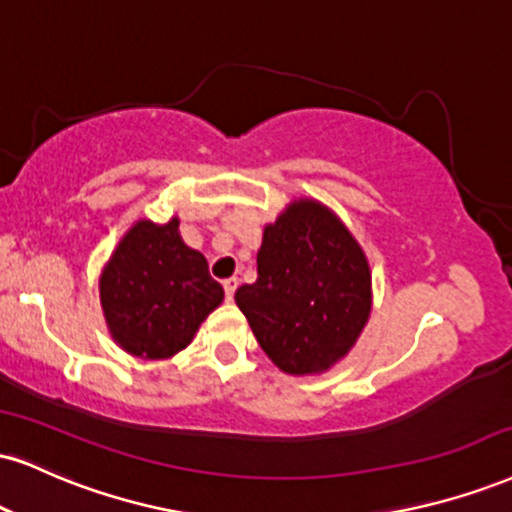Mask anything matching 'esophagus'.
<instances>
[{"label": "esophagus", "mask_w": 512, "mask_h": 512, "mask_svg": "<svg viewBox=\"0 0 512 512\" xmlns=\"http://www.w3.org/2000/svg\"><path fill=\"white\" fill-rule=\"evenodd\" d=\"M236 288H238V279H236V276H231V279H226V281H224L226 298L233 300V293H236Z\"/></svg>", "instance_id": "obj_1"}]
</instances>
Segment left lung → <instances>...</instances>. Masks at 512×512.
Here are the masks:
<instances>
[{
  "instance_id": "left-lung-1",
  "label": "left lung",
  "mask_w": 512,
  "mask_h": 512,
  "mask_svg": "<svg viewBox=\"0 0 512 512\" xmlns=\"http://www.w3.org/2000/svg\"><path fill=\"white\" fill-rule=\"evenodd\" d=\"M236 305L281 372L324 374L365 331L372 269L334 209L295 197L264 226L257 281L238 288Z\"/></svg>"
}]
</instances>
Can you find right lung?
<instances>
[{"mask_svg": "<svg viewBox=\"0 0 512 512\" xmlns=\"http://www.w3.org/2000/svg\"><path fill=\"white\" fill-rule=\"evenodd\" d=\"M178 217L138 219L123 233L100 274V303L114 343L143 360H166L190 346L224 303L205 255L188 248Z\"/></svg>", "mask_w": 512, "mask_h": 512, "instance_id": "obj_1", "label": "right lung"}]
</instances>
